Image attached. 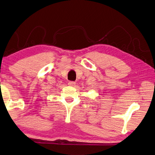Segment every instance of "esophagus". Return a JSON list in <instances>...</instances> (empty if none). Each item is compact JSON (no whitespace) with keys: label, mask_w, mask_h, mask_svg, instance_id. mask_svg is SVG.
<instances>
[{"label":"esophagus","mask_w":155,"mask_h":155,"mask_svg":"<svg viewBox=\"0 0 155 155\" xmlns=\"http://www.w3.org/2000/svg\"><path fill=\"white\" fill-rule=\"evenodd\" d=\"M68 84L71 86V87H75V83L74 82H69L68 83Z\"/></svg>","instance_id":"34e87169"}]
</instances>
